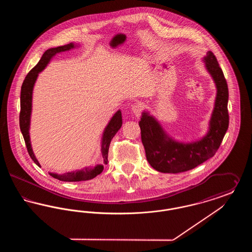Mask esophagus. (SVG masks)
I'll list each match as a JSON object with an SVG mask.
<instances>
[{
	"label": "esophagus",
	"mask_w": 252,
	"mask_h": 252,
	"mask_svg": "<svg viewBox=\"0 0 252 252\" xmlns=\"http://www.w3.org/2000/svg\"><path fill=\"white\" fill-rule=\"evenodd\" d=\"M142 110H143V106H142V104H140V103H137V104H135V105L132 107V112L134 113V115H135L137 118H140V117H141Z\"/></svg>",
	"instance_id": "obj_1"
}]
</instances>
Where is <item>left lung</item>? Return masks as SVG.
I'll list each match as a JSON object with an SVG mask.
<instances>
[{
  "label": "left lung",
  "mask_w": 252,
  "mask_h": 252,
  "mask_svg": "<svg viewBox=\"0 0 252 252\" xmlns=\"http://www.w3.org/2000/svg\"><path fill=\"white\" fill-rule=\"evenodd\" d=\"M205 69L216 85L214 109L208 131L202 138L184 143L171 137L147 109L139 123L142 142L149 164L161 173L177 174L193 169L215 156L228 130V90L227 81L215 55L208 51L202 59Z\"/></svg>",
  "instance_id": "obj_1"
}]
</instances>
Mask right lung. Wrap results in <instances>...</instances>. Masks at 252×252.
Segmentation results:
<instances>
[{
  "instance_id": "add662e5",
  "label": "right lung",
  "mask_w": 252,
  "mask_h": 252,
  "mask_svg": "<svg viewBox=\"0 0 252 252\" xmlns=\"http://www.w3.org/2000/svg\"><path fill=\"white\" fill-rule=\"evenodd\" d=\"M80 47V44L71 42L69 44L59 46L55 48H50L44 52L41 59L38 61L36 66L28 72L24 79V83L21 90V113H20V127L21 131L24 136V142L26 144L28 153L31 158L34 160L37 166H40L38 160L36 159L34 154L31 139H30V125H31V114H32V102H33V91L34 86L36 83L38 73L42 72L58 54L70 51L72 49ZM122 112L120 109L115 112V114L111 117L108 125L106 126L102 138H101V155H102V163L96 164L94 167H84L79 170H75L72 172L64 173V174H57L49 172V175L53 178L61 181H83V180H90L94 179L96 176L100 175L103 170L104 165L108 163V147L112 138L118 132L122 126Z\"/></svg>"
}]
</instances>
